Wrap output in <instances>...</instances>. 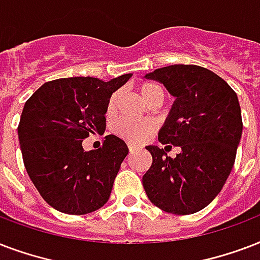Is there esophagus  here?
Masks as SVG:
<instances>
[{"mask_svg": "<svg viewBox=\"0 0 260 260\" xmlns=\"http://www.w3.org/2000/svg\"><path fill=\"white\" fill-rule=\"evenodd\" d=\"M137 148H138V146H137V145L128 144V150H130V152H134V150H136Z\"/></svg>", "mask_w": 260, "mask_h": 260, "instance_id": "34e87169", "label": "esophagus"}]
</instances>
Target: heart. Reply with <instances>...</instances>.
I'll return each instance as SVG.
<instances>
[{"label":"heart","instance_id":"obj_1","mask_svg":"<svg viewBox=\"0 0 260 260\" xmlns=\"http://www.w3.org/2000/svg\"><path fill=\"white\" fill-rule=\"evenodd\" d=\"M140 92L146 103L156 98H164L161 86H158L157 84H153V82L144 84L141 86ZM116 103H118V93H112L107 104L108 114H112L115 111ZM114 130H115L116 136H119L124 141L132 142V144H140L150 136V133L153 132V124L149 120L120 119L116 122Z\"/></svg>","mask_w":260,"mask_h":260}]
</instances>
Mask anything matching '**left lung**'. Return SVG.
I'll return each instance as SVG.
<instances>
[{
  "mask_svg": "<svg viewBox=\"0 0 260 260\" xmlns=\"http://www.w3.org/2000/svg\"><path fill=\"white\" fill-rule=\"evenodd\" d=\"M145 78L161 82L175 98L158 141L180 146L175 158L156 145L146 146L153 161L142 178L145 192L164 212L192 214L216 198L233 168L243 133L239 99L202 66H166Z\"/></svg>",
  "mask_w": 260,
  "mask_h": 260,
  "instance_id": "1",
  "label": "left lung"
}]
</instances>
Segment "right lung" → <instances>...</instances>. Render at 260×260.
<instances>
[{"instance_id": "obj_1", "label": "right lung", "mask_w": 260, "mask_h": 260, "mask_svg": "<svg viewBox=\"0 0 260 260\" xmlns=\"http://www.w3.org/2000/svg\"><path fill=\"white\" fill-rule=\"evenodd\" d=\"M132 76L58 78L24 104L17 128L24 166L42 198L58 212L81 216L107 203L127 145L110 134L102 148L85 150L82 141L104 133L108 100Z\"/></svg>"}]
</instances>
